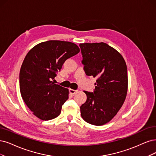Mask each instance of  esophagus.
Here are the masks:
<instances>
[{
	"label": "esophagus",
	"instance_id": "1",
	"mask_svg": "<svg viewBox=\"0 0 156 156\" xmlns=\"http://www.w3.org/2000/svg\"><path fill=\"white\" fill-rule=\"evenodd\" d=\"M77 92L76 90H74V89H69V93H70L71 94H75Z\"/></svg>",
	"mask_w": 156,
	"mask_h": 156
}]
</instances>
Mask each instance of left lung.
I'll return each instance as SVG.
<instances>
[{"instance_id":"obj_1","label":"left lung","mask_w":156,"mask_h":156,"mask_svg":"<svg viewBox=\"0 0 156 156\" xmlns=\"http://www.w3.org/2000/svg\"><path fill=\"white\" fill-rule=\"evenodd\" d=\"M84 71L96 78L93 93L83 91L87 100L80 107L82 118L91 125L107 123L116 115L128 89L127 68L123 56L106 43L80 44Z\"/></svg>"}]
</instances>
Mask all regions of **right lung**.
<instances>
[{
  "mask_svg": "<svg viewBox=\"0 0 156 156\" xmlns=\"http://www.w3.org/2000/svg\"><path fill=\"white\" fill-rule=\"evenodd\" d=\"M79 52L74 43L49 40L37 44L26 55L19 74L20 94L39 119L48 121L60 114L62 105L69 98V90L52 80L65 61Z\"/></svg>",
  "mask_w": 156,
  "mask_h": 156,
  "instance_id": "obj_1",
  "label": "right lung"
}]
</instances>
